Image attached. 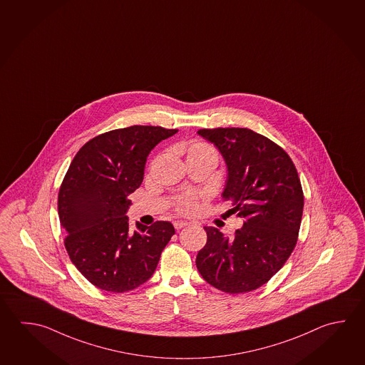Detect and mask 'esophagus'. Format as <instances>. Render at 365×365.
<instances>
[{
	"instance_id": "esophagus-1",
	"label": "esophagus",
	"mask_w": 365,
	"mask_h": 365,
	"mask_svg": "<svg viewBox=\"0 0 365 365\" xmlns=\"http://www.w3.org/2000/svg\"><path fill=\"white\" fill-rule=\"evenodd\" d=\"M189 225V222H186V221H173V226H175V229H182V227H185V226Z\"/></svg>"
}]
</instances>
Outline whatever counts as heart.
<instances>
[{"mask_svg": "<svg viewBox=\"0 0 365 365\" xmlns=\"http://www.w3.org/2000/svg\"><path fill=\"white\" fill-rule=\"evenodd\" d=\"M205 157H215L217 158V154L212 146L208 145L203 141H192L186 146V158H205ZM197 200L192 194H185L176 200V210L181 213H190L195 210Z\"/></svg>", "mask_w": 365, "mask_h": 365, "instance_id": "b5f03b06", "label": "heart"}]
</instances>
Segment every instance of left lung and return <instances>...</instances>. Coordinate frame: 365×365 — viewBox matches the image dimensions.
Here are the masks:
<instances>
[{
    "label": "left lung",
    "mask_w": 365,
    "mask_h": 365,
    "mask_svg": "<svg viewBox=\"0 0 365 365\" xmlns=\"http://www.w3.org/2000/svg\"><path fill=\"white\" fill-rule=\"evenodd\" d=\"M198 133L225 159L227 216L235 213L245 222L232 238L206 226L207 243L195 264L220 291H255L282 269L297 243L304 211L299 173L280 146L250 128H202Z\"/></svg>",
    "instance_id": "1"
}]
</instances>
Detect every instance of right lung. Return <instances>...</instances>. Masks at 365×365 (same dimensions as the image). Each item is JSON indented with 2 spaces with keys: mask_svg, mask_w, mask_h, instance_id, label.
<instances>
[{
  "mask_svg": "<svg viewBox=\"0 0 365 365\" xmlns=\"http://www.w3.org/2000/svg\"><path fill=\"white\" fill-rule=\"evenodd\" d=\"M178 133L131 126L101 133L76 154L58 197L66 252L81 274L103 291H133L150 278L175 234L168 221L128 225V195L144 179L153 148Z\"/></svg>",
  "mask_w": 365,
  "mask_h": 365,
  "instance_id": "obj_1",
  "label": "right lung"
}]
</instances>
